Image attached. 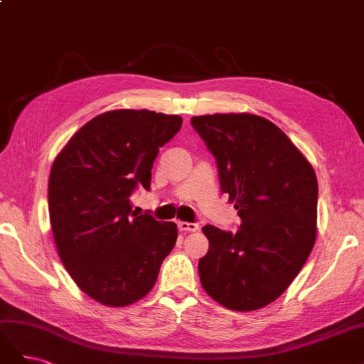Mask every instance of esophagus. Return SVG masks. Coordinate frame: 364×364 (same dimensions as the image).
<instances>
[{
	"instance_id": "34e87169",
	"label": "esophagus",
	"mask_w": 364,
	"mask_h": 364,
	"mask_svg": "<svg viewBox=\"0 0 364 364\" xmlns=\"http://www.w3.org/2000/svg\"><path fill=\"white\" fill-rule=\"evenodd\" d=\"M178 226L181 230H183V232H196V230L199 229V225L190 223V222H179Z\"/></svg>"
}]
</instances>
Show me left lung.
<instances>
[{"mask_svg":"<svg viewBox=\"0 0 364 364\" xmlns=\"http://www.w3.org/2000/svg\"><path fill=\"white\" fill-rule=\"evenodd\" d=\"M213 153L220 188L241 218L237 232L206 225L199 259L202 287L235 311H253L279 297L314 246L317 179L311 164L272 121L252 114L193 117Z\"/></svg>","mask_w":364,"mask_h":364,"instance_id":"1","label":"left lung"}]
</instances>
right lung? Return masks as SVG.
I'll list each match as a JSON object with an SVG mask.
<instances>
[{
	"label": "right lung",
	"instance_id": "obj_1",
	"mask_svg": "<svg viewBox=\"0 0 364 364\" xmlns=\"http://www.w3.org/2000/svg\"><path fill=\"white\" fill-rule=\"evenodd\" d=\"M181 127V117L147 109L105 112L75 132L53 162L54 241L70 277L97 302L126 306L142 299L176 245V225L138 215L130 196L139 185L150 190L159 149Z\"/></svg>",
	"mask_w": 364,
	"mask_h": 364
}]
</instances>
